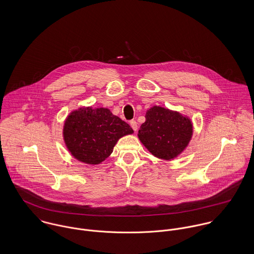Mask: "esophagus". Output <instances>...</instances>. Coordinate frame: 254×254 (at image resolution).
I'll return each mask as SVG.
<instances>
[{
  "mask_svg": "<svg viewBox=\"0 0 254 254\" xmlns=\"http://www.w3.org/2000/svg\"><path fill=\"white\" fill-rule=\"evenodd\" d=\"M130 125H131V127L133 128L134 131H137V130H138V123H137L135 120H131V121H130Z\"/></svg>",
  "mask_w": 254,
  "mask_h": 254,
  "instance_id": "esophagus-1",
  "label": "esophagus"
}]
</instances>
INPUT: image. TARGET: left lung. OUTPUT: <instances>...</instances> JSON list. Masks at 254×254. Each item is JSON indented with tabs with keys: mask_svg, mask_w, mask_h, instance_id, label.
Returning a JSON list of instances; mask_svg holds the SVG:
<instances>
[{
	"mask_svg": "<svg viewBox=\"0 0 254 254\" xmlns=\"http://www.w3.org/2000/svg\"><path fill=\"white\" fill-rule=\"evenodd\" d=\"M138 137L155 157L171 160L180 155L191 140L190 118L180 112L154 106L146 110Z\"/></svg>",
	"mask_w": 254,
	"mask_h": 254,
	"instance_id": "1",
	"label": "left lung"
}]
</instances>
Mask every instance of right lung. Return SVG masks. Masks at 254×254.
<instances>
[{
  "instance_id": "1",
  "label": "right lung",
  "mask_w": 254,
  "mask_h": 254,
  "mask_svg": "<svg viewBox=\"0 0 254 254\" xmlns=\"http://www.w3.org/2000/svg\"><path fill=\"white\" fill-rule=\"evenodd\" d=\"M68 151L77 160L97 165L106 160L118 140L133 129L109 109L84 107L66 117L63 130Z\"/></svg>"
}]
</instances>
